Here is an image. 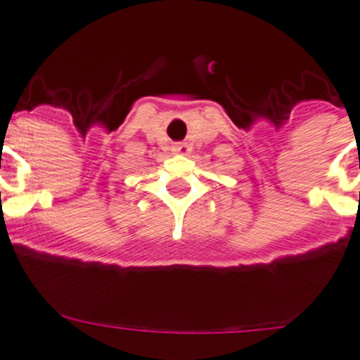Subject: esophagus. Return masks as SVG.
I'll return each mask as SVG.
<instances>
[{
	"label": "esophagus",
	"instance_id": "1",
	"mask_svg": "<svg viewBox=\"0 0 360 360\" xmlns=\"http://www.w3.org/2000/svg\"><path fill=\"white\" fill-rule=\"evenodd\" d=\"M173 152H175V154L187 155L188 152H191V145H188L187 141H179V143H175V147H173Z\"/></svg>",
	"mask_w": 360,
	"mask_h": 360
}]
</instances>
